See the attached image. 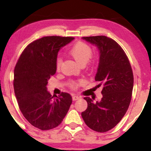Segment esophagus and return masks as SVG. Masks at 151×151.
<instances>
[{"label":"esophagus","mask_w":151,"mask_h":151,"mask_svg":"<svg viewBox=\"0 0 151 151\" xmlns=\"http://www.w3.org/2000/svg\"><path fill=\"white\" fill-rule=\"evenodd\" d=\"M79 99V96H77V95H73V96H72V99H73V101H77Z\"/></svg>","instance_id":"obj_1"}]
</instances>
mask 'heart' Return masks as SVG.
Here are the masks:
<instances>
[{
  "instance_id": "1",
  "label": "heart",
  "mask_w": 151,
  "mask_h": 151,
  "mask_svg": "<svg viewBox=\"0 0 151 151\" xmlns=\"http://www.w3.org/2000/svg\"><path fill=\"white\" fill-rule=\"evenodd\" d=\"M69 53L76 62L80 64L81 65H84L88 62H89V59L91 58V55H92V50L88 45L84 42H79L76 43L74 45H73V47L69 51ZM62 59L60 58H57L56 68L58 70L60 69ZM81 81H72L70 84V87L72 88V89H76L79 86V83Z\"/></svg>"
}]
</instances>
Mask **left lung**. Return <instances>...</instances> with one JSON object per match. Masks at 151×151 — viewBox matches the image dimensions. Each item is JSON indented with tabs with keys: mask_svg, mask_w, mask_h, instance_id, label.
Wrapping results in <instances>:
<instances>
[{
	"mask_svg": "<svg viewBox=\"0 0 151 151\" xmlns=\"http://www.w3.org/2000/svg\"><path fill=\"white\" fill-rule=\"evenodd\" d=\"M99 50V62L95 80L103 86L102 98L94 102L84 99L87 109L81 116L88 127L106 132L120 122L129 109L133 87V74L125 52L115 40L104 35L83 37Z\"/></svg>",
	"mask_w": 151,
	"mask_h": 151,
	"instance_id": "left-lung-1",
	"label": "left lung"
}]
</instances>
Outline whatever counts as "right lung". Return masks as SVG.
<instances>
[{
    "label": "right lung",
    "mask_w": 151,
    "mask_h": 151,
    "mask_svg": "<svg viewBox=\"0 0 151 151\" xmlns=\"http://www.w3.org/2000/svg\"><path fill=\"white\" fill-rule=\"evenodd\" d=\"M74 39L47 36L35 40L25 48L15 65L13 86L19 108L30 124L42 131L60 125L72 102L66 92L54 98L47 85L56 72L59 50Z\"/></svg>",
    "instance_id": "1"
}]
</instances>
